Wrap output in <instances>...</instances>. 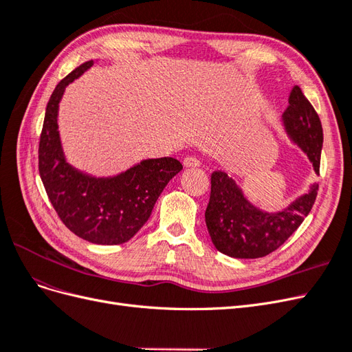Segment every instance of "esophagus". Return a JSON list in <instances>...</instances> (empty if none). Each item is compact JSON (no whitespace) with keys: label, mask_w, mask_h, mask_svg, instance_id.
<instances>
[{"label":"esophagus","mask_w":352,"mask_h":352,"mask_svg":"<svg viewBox=\"0 0 352 352\" xmlns=\"http://www.w3.org/2000/svg\"><path fill=\"white\" fill-rule=\"evenodd\" d=\"M184 164H185L186 167H199V166H201V162H199V160H198L197 157H194V155H188V157L184 158Z\"/></svg>","instance_id":"esophagus-1"}]
</instances>
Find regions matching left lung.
Wrapping results in <instances>:
<instances>
[{
	"label": "left lung",
	"mask_w": 352,
	"mask_h": 352,
	"mask_svg": "<svg viewBox=\"0 0 352 352\" xmlns=\"http://www.w3.org/2000/svg\"><path fill=\"white\" fill-rule=\"evenodd\" d=\"M286 129L320 173L322 122L300 87L291 92L283 114ZM318 186L296 199L285 211L267 214L252 207L241 189L221 170L211 173V194L206 223L214 247L233 258H260L278 250L300 228L311 211Z\"/></svg>",
	"instance_id": "obj_1"
}]
</instances>
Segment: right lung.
Wrapping results in <instances>:
<instances>
[{"label":"right lung","instance_id":"1","mask_svg":"<svg viewBox=\"0 0 352 352\" xmlns=\"http://www.w3.org/2000/svg\"><path fill=\"white\" fill-rule=\"evenodd\" d=\"M91 66L92 61L83 63L51 94L39 138L38 167L51 204L69 230L92 243L119 245L145 225L160 194L182 164L172 157L145 160L119 176L97 179L66 163L57 132L58 102L67 85Z\"/></svg>","mask_w":352,"mask_h":352}]
</instances>
